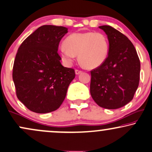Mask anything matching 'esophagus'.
<instances>
[{
	"label": "esophagus",
	"instance_id": "34e87169",
	"mask_svg": "<svg viewBox=\"0 0 152 152\" xmlns=\"http://www.w3.org/2000/svg\"><path fill=\"white\" fill-rule=\"evenodd\" d=\"M75 72H76V74H80V73H82V71L81 70H79V69H76L75 70Z\"/></svg>",
	"mask_w": 152,
	"mask_h": 152
}]
</instances>
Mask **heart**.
Returning <instances> with one entry per match:
<instances>
[{
    "label": "heart",
    "instance_id": "obj_1",
    "mask_svg": "<svg viewBox=\"0 0 152 152\" xmlns=\"http://www.w3.org/2000/svg\"><path fill=\"white\" fill-rule=\"evenodd\" d=\"M109 44L104 34L94 31L74 33L64 40V46L59 48V54L67 64H72L76 55L82 66L95 69L106 61Z\"/></svg>",
    "mask_w": 152,
    "mask_h": 152
}]
</instances>
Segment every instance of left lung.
I'll use <instances>...</instances> for the list:
<instances>
[{
  "label": "left lung",
  "instance_id": "8db88e82",
  "mask_svg": "<svg viewBox=\"0 0 152 152\" xmlns=\"http://www.w3.org/2000/svg\"><path fill=\"white\" fill-rule=\"evenodd\" d=\"M99 28L107 35L109 51L106 61L90 71V94L99 107L118 109L132 100L137 89L140 59L133 44L124 34L109 25Z\"/></svg>",
  "mask_w": 152,
  "mask_h": 152
}]
</instances>
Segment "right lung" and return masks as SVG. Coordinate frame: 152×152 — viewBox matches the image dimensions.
<instances>
[{
    "instance_id": "1",
    "label": "right lung",
    "mask_w": 152,
    "mask_h": 152,
    "mask_svg": "<svg viewBox=\"0 0 152 152\" xmlns=\"http://www.w3.org/2000/svg\"><path fill=\"white\" fill-rule=\"evenodd\" d=\"M67 30L64 26L43 25L18 48L12 79L17 98L30 111L45 114L57 110L75 78L74 69L62 66L57 52Z\"/></svg>"
}]
</instances>
